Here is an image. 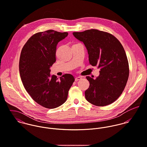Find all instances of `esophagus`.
<instances>
[{"label": "esophagus", "mask_w": 147, "mask_h": 147, "mask_svg": "<svg viewBox=\"0 0 147 147\" xmlns=\"http://www.w3.org/2000/svg\"><path fill=\"white\" fill-rule=\"evenodd\" d=\"M81 79H82V78H81V77H76V78H75V81H78L81 80Z\"/></svg>", "instance_id": "34e87169"}]
</instances>
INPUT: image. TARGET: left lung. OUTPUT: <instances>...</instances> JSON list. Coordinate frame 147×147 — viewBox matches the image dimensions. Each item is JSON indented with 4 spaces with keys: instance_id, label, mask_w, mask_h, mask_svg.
I'll return each instance as SVG.
<instances>
[{
    "instance_id": "1",
    "label": "left lung",
    "mask_w": 147,
    "mask_h": 147,
    "mask_svg": "<svg viewBox=\"0 0 147 147\" xmlns=\"http://www.w3.org/2000/svg\"><path fill=\"white\" fill-rule=\"evenodd\" d=\"M73 34L85 44L90 63L100 69L96 79L86 77L90 82L85 92L86 100L97 106L111 104L121 94L129 76L128 62L122 45L111 34L99 30Z\"/></svg>"
}]
</instances>
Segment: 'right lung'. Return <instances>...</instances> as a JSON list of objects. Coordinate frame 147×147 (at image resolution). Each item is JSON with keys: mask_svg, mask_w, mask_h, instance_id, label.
<instances>
[{"mask_svg": "<svg viewBox=\"0 0 147 147\" xmlns=\"http://www.w3.org/2000/svg\"><path fill=\"white\" fill-rule=\"evenodd\" d=\"M67 35V32L54 30L37 33L21 52L19 72L24 87L36 102L45 108L55 109L64 103L74 81L70 74L59 79L50 74V68L56 61L57 45Z\"/></svg>", "mask_w": 147, "mask_h": 147, "instance_id": "add662e5", "label": "right lung"}]
</instances>
